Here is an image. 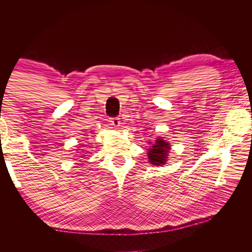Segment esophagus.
Listing matches in <instances>:
<instances>
[{
	"label": "esophagus",
	"mask_w": 252,
	"mask_h": 252,
	"mask_svg": "<svg viewBox=\"0 0 252 252\" xmlns=\"http://www.w3.org/2000/svg\"><path fill=\"white\" fill-rule=\"evenodd\" d=\"M110 122H111V126H113L114 127H119L121 125V121H120V119H119V118H112L110 120Z\"/></svg>",
	"instance_id": "1"
}]
</instances>
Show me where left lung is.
I'll list each match as a JSON object with an SVG mask.
<instances>
[{
	"label": "left lung",
	"instance_id": "1",
	"mask_svg": "<svg viewBox=\"0 0 252 252\" xmlns=\"http://www.w3.org/2000/svg\"><path fill=\"white\" fill-rule=\"evenodd\" d=\"M150 147L148 149V159L150 164L153 165H162L167 163L170 150H171V144L168 141H165L164 138L162 136H158L156 141L148 142Z\"/></svg>",
	"mask_w": 252,
	"mask_h": 252
}]
</instances>
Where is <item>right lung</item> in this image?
Instances as JSON below:
<instances>
[{"mask_svg": "<svg viewBox=\"0 0 252 252\" xmlns=\"http://www.w3.org/2000/svg\"><path fill=\"white\" fill-rule=\"evenodd\" d=\"M80 144H82V143H80ZM80 144H79V146H80ZM81 147H82V146H81ZM79 148H80V147H79ZM79 150H80V149H78V151H79ZM81 158H82V157H81Z\"/></svg>", "mask_w": 252, "mask_h": 252, "instance_id": "1", "label": "right lung"}]
</instances>
